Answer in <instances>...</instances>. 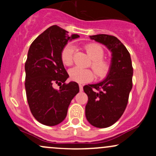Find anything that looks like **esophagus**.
Masks as SVG:
<instances>
[{"label": "esophagus", "instance_id": "1", "mask_svg": "<svg viewBox=\"0 0 156 156\" xmlns=\"http://www.w3.org/2000/svg\"><path fill=\"white\" fill-rule=\"evenodd\" d=\"M79 89H80V92H82L83 91V86L81 84H79Z\"/></svg>", "mask_w": 156, "mask_h": 156}]
</instances>
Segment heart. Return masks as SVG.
<instances>
[{
	"mask_svg": "<svg viewBox=\"0 0 156 156\" xmlns=\"http://www.w3.org/2000/svg\"><path fill=\"white\" fill-rule=\"evenodd\" d=\"M87 53L92 59V67L99 79L107 78L112 69V64L108 60L103 58L105 52L100 44L89 43L85 46ZM74 46L71 43L66 44L61 52V59L65 66H70L73 63ZM70 80L77 83H83L94 79V73L90 69H83L75 67L69 70Z\"/></svg>",
	"mask_w": 156,
	"mask_h": 156,
	"instance_id": "b5f03b06",
	"label": "heart"
}]
</instances>
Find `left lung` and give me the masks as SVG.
Wrapping results in <instances>:
<instances>
[{"mask_svg":"<svg viewBox=\"0 0 156 156\" xmlns=\"http://www.w3.org/2000/svg\"><path fill=\"white\" fill-rule=\"evenodd\" d=\"M90 38L104 44L112 52V69L104 80L83 87L88 96L85 114L93 126L108 128L122 117L126 108L133 87L132 62L129 52L116 37L98 34L90 36Z\"/></svg>","mask_w":156,"mask_h":156,"instance_id":"1","label":"left lung"}]
</instances>
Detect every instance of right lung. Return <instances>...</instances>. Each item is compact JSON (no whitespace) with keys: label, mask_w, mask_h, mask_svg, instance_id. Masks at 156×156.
Segmentation results:
<instances>
[{"label":"right lung","mask_w":156,"mask_h":156,"mask_svg":"<svg viewBox=\"0 0 156 156\" xmlns=\"http://www.w3.org/2000/svg\"><path fill=\"white\" fill-rule=\"evenodd\" d=\"M68 31L52 26L32 42L25 64L26 92L31 114L44 125L54 126L65 119L73 98L79 92L76 82L66 83L67 74L61 59V52L69 39ZM63 83L59 90L55 83Z\"/></svg>","instance_id":"add662e5"}]
</instances>
